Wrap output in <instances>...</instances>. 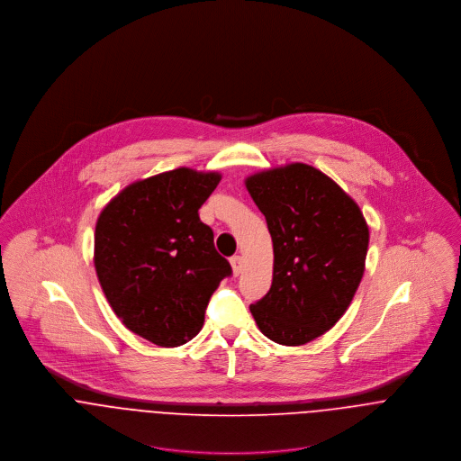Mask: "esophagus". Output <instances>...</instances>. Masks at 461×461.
I'll return each mask as SVG.
<instances>
[{
	"label": "esophagus",
	"mask_w": 461,
	"mask_h": 461,
	"mask_svg": "<svg viewBox=\"0 0 461 461\" xmlns=\"http://www.w3.org/2000/svg\"><path fill=\"white\" fill-rule=\"evenodd\" d=\"M230 266H232V273L238 276L243 271V259H241V256L230 258Z\"/></svg>",
	"instance_id": "1"
}]
</instances>
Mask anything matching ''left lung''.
Instances as JSON below:
<instances>
[{"instance_id": "8db88e82", "label": "left lung", "mask_w": 461, "mask_h": 461, "mask_svg": "<svg viewBox=\"0 0 461 461\" xmlns=\"http://www.w3.org/2000/svg\"><path fill=\"white\" fill-rule=\"evenodd\" d=\"M245 186L273 241V280L250 305L264 335L302 346L348 311L366 269L369 225L331 177L305 163L256 172Z\"/></svg>"}]
</instances>
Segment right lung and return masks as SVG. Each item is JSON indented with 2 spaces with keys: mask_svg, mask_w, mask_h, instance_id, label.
Returning <instances> with one entry per match:
<instances>
[{
  "mask_svg": "<svg viewBox=\"0 0 461 461\" xmlns=\"http://www.w3.org/2000/svg\"><path fill=\"white\" fill-rule=\"evenodd\" d=\"M220 172L188 167L138 179L99 212L94 266L117 318L163 348L192 340L211 294L232 273L198 209Z\"/></svg>",
  "mask_w": 461,
  "mask_h": 461,
  "instance_id": "1",
  "label": "right lung"
}]
</instances>
